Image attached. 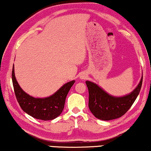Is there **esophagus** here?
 <instances>
[{"label":"esophagus","mask_w":151,"mask_h":151,"mask_svg":"<svg viewBox=\"0 0 151 151\" xmlns=\"http://www.w3.org/2000/svg\"><path fill=\"white\" fill-rule=\"evenodd\" d=\"M86 78H87V76H86L85 73H82V74H81V76H80V79H82V80L86 79Z\"/></svg>","instance_id":"obj_1"}]
</instances>
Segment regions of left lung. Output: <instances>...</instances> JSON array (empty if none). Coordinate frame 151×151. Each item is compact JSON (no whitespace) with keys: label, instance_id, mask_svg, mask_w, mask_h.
<instances>
[{"label":"left lung","instance_id":"1","mask_svg":"<svg viewBox=\"0 0 151 151\" xmlns=\"http://www.w3.org/2000/svg\"><path fill=\"white\" fill-rule=\"evenodd\" d=\"M142 79L133 91L121 97L111 96L91 81H86L88 90V107L98 119L108 121L119 118L124 115L135 102L141 90Z\"/></svg>","mask_w":151,"mask_h":151}]
</instances>
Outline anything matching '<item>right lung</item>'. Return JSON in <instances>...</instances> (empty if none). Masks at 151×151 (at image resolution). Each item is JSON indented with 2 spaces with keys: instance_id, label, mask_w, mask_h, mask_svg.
I'll return each mask as SVG.
<instances>
[{
  "instance_id": "1",
  "label": "right lung",
  "mask_w": 151,
  "mask_h": 151,
  "mask_svg": "<svg viewBox=\"0 0 151 151\" xmlns=\"http://www.w3.org/2000/svg\"><path fill=\"white\" fill-rule=\"evenodd\" d=\"M12 78L16 99L21 109L30 116L45 121L51 120L61 114L68 93L76 82H67L51 96L40 98L31 96L22 89L15 77L14 65Z\"/></svg>"
}]
</instances>
